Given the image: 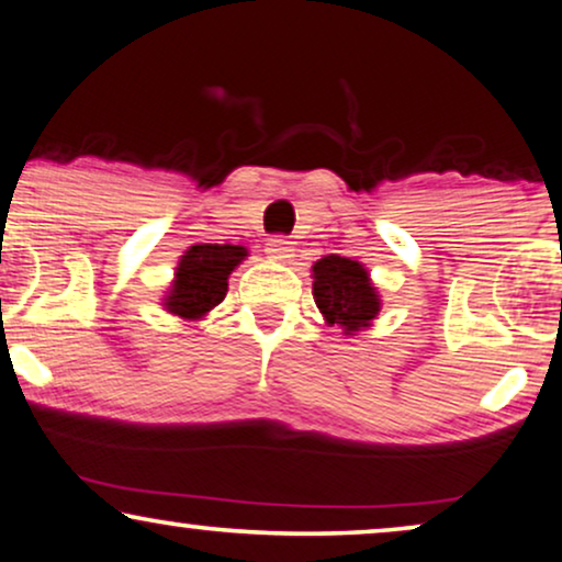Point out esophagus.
<instances>
[{
	"label": "esophagus",
	"instance_id": "1",
	"mask_svg": "<svg viewBox=\"0 0 562 562\" xmlns=\"http://www.w3.org/2000/svg\"><path fill=\"white\" fill-rule=\"evenodd\" d=\"M267 254L272 259L285 261V259H290L295 254V246H293V240H290L288 236H272V238L267 240Z\"/></svg>",
	"mask_w": 562,
	"mask_h": 562
}]
</instances>
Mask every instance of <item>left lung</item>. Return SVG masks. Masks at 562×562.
<instances>
[{"label": "left lung", "mask_w": 562, "mask_h": 562, "mask_svg": "<svg viewBox=\"0 0 562 562\" xmlns=\"http://www.w3.org/2000/svg\"><path fill=\"white\" fill-rule=\"evenodd\" d=\"M314 297L326 322L339 326L345 334L363 329L381 308L363 265L337 254L314 265Z\"/></svg>", "instance_id": "1"}]
</instances>
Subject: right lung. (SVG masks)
<instances>
[{
    "label": "right lung",
    "instance_id": "obj_1",
    "mask_svg": "<svg viewBox=\"0 0 562 562\" xmlns=\"http://www.w3.org/2000/svg\"><path fill=\"white\" fill-rule=\"evenodd\" d=\"M246 257L244 246L199 244L191 246L176 269L166 308L181 318H202L228 293V277Z\"/></svg>",
    "mask_w": 562,
    "mask_h": 562
}]
</instances>
